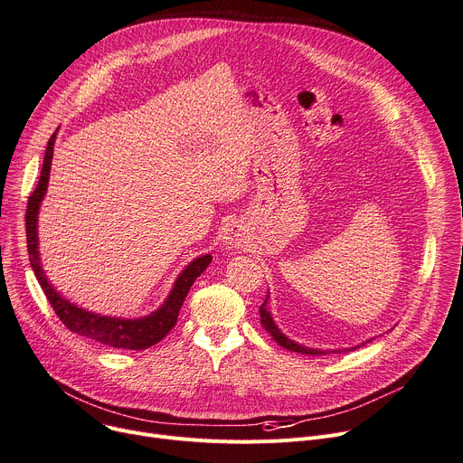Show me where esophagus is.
<instances>
[{
    "instance_id": "obj_1",
    "label": "esophagus",
    "mask_w": 463,
    "mask_h": 463,
    "mask_svg": "<svg viewBox=\"0 0 463 463\" xmlns=\"http://www.w3.org/2000/svg\"><path fill=\"white\" fill-rule=\"evenodd\" d=\"M225 243L231 245V248H243L245 243H248V238H245V234L241 232L240 227L232 225L227 234H225Z\"/></svg>"
}]
</instances>
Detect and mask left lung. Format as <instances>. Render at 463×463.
Segmentation results:
<instances>
[{"label": "left lung", "instance_id": "obj_1", "mask_svg": "<svg viewBox=\"0 0 463 463\" xmlns=\"http://www.w3.org/2000/svg\"><path fill=\"white\" fill-rule=\"evenodd\" d=\"M266 301H268V298H266ZM266 301L260 305V322H262V326L268 329V333L275 338V343L279 345V346H283V348H287V350H290V352H298V354H307V355H326V354H336V350H315V348H307V346H299V345H296L294 341H290L288 336H285L281 331H279V327L275 326V322H273V318H271V315H269V311H266ZM357 348V346H355ZM355 348H350V350H355ZM345 352V350H343ZM341 354V352H338Z\"/></svg>", "mask_w": 463, "mask_h": 463}]
</instances>
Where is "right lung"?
I'll return each instance as SVG.
<instances>
[{"mask_svg": "<svg viewBox=\"0 0 463 463\" xmlns=\"http://www.w3.org/2000/svg\"><path fill=\"white\" fill-rule=\"evenodd\" d=\"M53 143L55 134L50 137L46 154H44V164L41 171V178L35 192L27 199V210H25V234H27V253L29 262L33 268L39 285L44 290L50 305L53 307L55 315L59 320L65 324L72 333H78L81 336H89L92 341H99L102 345H108L111 348H125V350H145L152 345L160 343L162 338L175 327L180 307L186 299L192 285L195 283L197 277L206 269L212 257L204 255L195 259L186 269H184L169 294V298L164 301V305L156 313H152L143 318L136 320H125V318H111V317H100L97 313H90L76 307L69 299H65L53 287L48 283L46 275L41 268L39 259V238H37V213L41 201L48 188V176H50V164H52V154H53Z\"/></svg>", "mask_w": 463, "mask_h": 463, "instance_id": "add662e5", "label": "right lung"}]
</instances>
